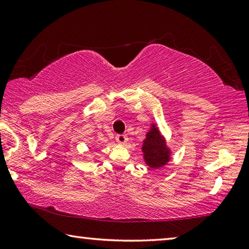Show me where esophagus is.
Wrapping results in <instances>:
<instances>
[{
    "label": "esophagus",
    "instance_id": "34e87169",
    "mask_svg": "<svg viewBox=\"0 0 249 249\" xmlns=\"http://www.w3.org/2000/svg\"><path fill=\"white\" fill-rule=\"evenodd\" d=\"M127 141H128V137L126 136V135H117V136H116V142H119V144H121V145L126 144V142H127Z\"/></svg>",
    "mask_w": 249,
    "mask_h": 249
}]
</instances>
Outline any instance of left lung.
<instances>
[{
    "instance_id": "8db88e82",
    "label": "left lung",
    "mask_w": 249,
    "mask_h": 249,
    "mask_svg": "<svg viewBox=\"0 0 249 249\" xmlns=\"http://www.w3.org/2000/svg\"><path fill=\"white\" fill-rule=\"evenodd\" d=\"M142 151L144 162L150 169H160L167 166L172 159V149L168 146L165 135L155 122H151L145 135Z\"/></svg>"
}]
</instances>
